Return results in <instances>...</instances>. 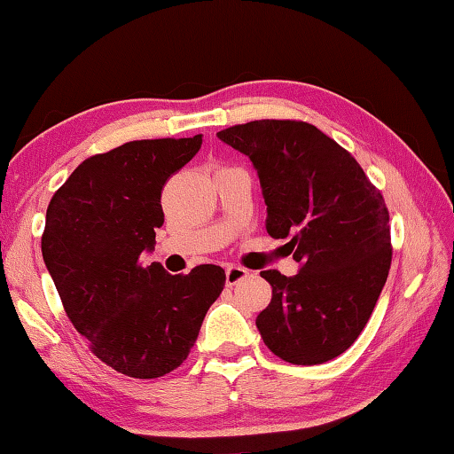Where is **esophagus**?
I'll use <instances>...</instances> for the list:
<instances>
[{"instance_id":"34e87169","label":"esophagus","mask_w":454,"mask_h":454,"mask_svg":"<svg viewBox=\"0 0 454 454\" xmlns=\"http://www.w3.org/2000/svg\"><path fill=\"white\" fill-rule=\"evenodd\" d=\"M248 276V270L242 266H228L226 268V284L228 286H234L236 282H240L242 278H246Z\"/></svg>"}]
</instances>
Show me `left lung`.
Wrapping results in <instances>:
<instances>
[{
	"mask_svg": "<svg viewBox=\"0 0 454 454\" xmlns=\"http://www.w3.org/2000/svg\"><path fill=\"white\" fill-rule=\"evenodd\" d=\"M250 158L266 202V232L290 238L294 276L262 270L272 301L256 326L292 364H322L352 347L387 282L388 210L363 168L317 126L256 120L216 134Z\"/></svg>",
	"mask_w": 454,
	"mask_h": 454,
	"instance_id": "obj_1",
	"label": "left lung"
}]
</instances>
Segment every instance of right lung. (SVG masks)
I'll use <instances>...</instances> for the list:
<instances>
[{
  "instance_id": "right-lung-1",
  "label": "right lung",
  "mask_w": 454,
  "mask_h": 454,
  "mask_svg": "<svg viewBox=\"0 0 454 454\" xmlns=\"http://www.w3.org/2000/svg\"><path fill=\"white\" fill-rule=\"evenodd\" d=\"M202 134L121 144L75 168L45 212L42 254L67 318L94 355L121 374L178 368L224 288L220 266L168 274L140 264L164 224L166 180L196 156Z\"/></svg>"
}]
</instances>
